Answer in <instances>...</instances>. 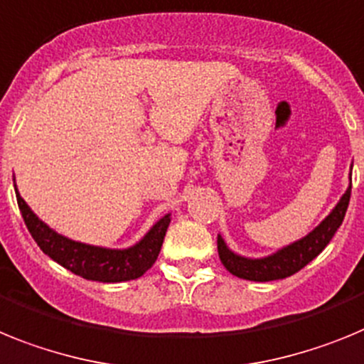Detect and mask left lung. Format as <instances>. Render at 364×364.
<instances>
[{
    "label": "left lung",
    "mask_w": 364,
    "mask_h": 364,
    "mask_svg": "<svg viewBox=\"0 0 364 364\" xmlns=\"http://www.w3.org/2000/svg\"><path fill=\"white\" fill-rule=\"evenodd\" d=\"M352 176V173H350ZM350 194H352V178L350 186L335 205V208L321 221V225L315 227L308 236L296 240L291 245L278 249L277 252L264 258H245L227 247L220 235H218V255H220L221 264L225 269L238 278L245 280H255V282H269V280H280V278L291 277L296 271H300L304 265L318 257L322 249L326 247L337 229L341 227L346 214V208L350 203Z\"/></svg>",
    "instance_id": "8db88e82"
}]
</instances>
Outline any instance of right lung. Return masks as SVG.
I'll use <instances>...</instances> for the list:
<instances>
[{
    "mask_svg": "<svg viewBox=\"0 0 364 364\" xmlns=\"http://www.w3.org/2000/svg\"><path fill=\"white\" fill-rule=\"evenodd\" d=\"M16 200H18L25 225L29 229L34 242L38 243V247L71 273L86 280H97V282H126V280L143 277L151 265L156 264L164 235L170 225V214H166L148 230L143 240H139L132 247H97V245H87V243L65 238L46 225L31 210L29 205L25 203L18 188H16Z\"/></svg>",
    "mask_w": 364,
    "mask_h": 364,
    "instance_id": "add662e5",
    "label": "right lung"
}]
</instances>
